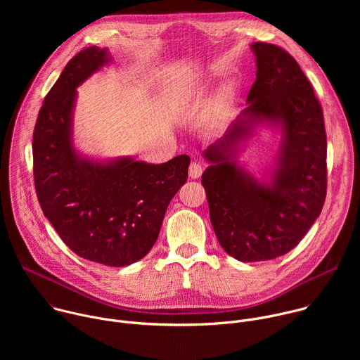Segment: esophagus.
<instances>
[{
  "mask_svg": "<svg viewBox=\"0 0 360 360\" xmlns=\"http://www.w3.org/2000/svg\"><path fill=\"white\" fill-rule=\"evenodd\" d=\"M202 171H203V168H202L200 162H198V161H192L191 162V165H189V176L192 179H198L202 175Z\"/></svg>",
  "mask_w": 360,
  "mask_h": 360,
  "instance_id": "esophagus-1",
  "label": "esophagus"
}]
</instances>
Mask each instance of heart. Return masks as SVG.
<instances>
[{"label": "heart", "mask_w": 360, "mask_h": 360, "mask_svg": "<svg viewBox=\"0 0 360 360\" xmlns=\"http://www.w3.org/2000/svg\"><path fill=\"white\" fill-rule=\"evenodd\" d=\"M235 89H236V85H235L233 81H226L221 85V88L218 89V92L215 95L214 104H212V114L214 115L222 114L228 108V105L231 104V101L233 98ZM188 101H189L188 94H179L174 98V105H175V108H182L188 104Z\"/></svg>", "instance_id": "obj_1"}]
</instances>
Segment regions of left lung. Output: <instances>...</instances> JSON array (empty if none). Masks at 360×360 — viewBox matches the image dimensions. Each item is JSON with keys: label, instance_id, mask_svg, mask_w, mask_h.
<instances>
[{"label": "left lung", "instance_id": "1", "mask_svg": "<svg viewBox=\"0 0 360 360\" xmlns=\"http://www.w3.org/2000/svg\"><path fill=\"white\" fill-rule=\"evenodd\" d=\"M256 81L248 107L203 152L202 174L219 245L240 262L269 261L293 249L321 215L326 198V131L314 88L283 48L253 42ZM261 122L279 123L283 143L269 184L239 169L236 143Z\"/></svg>", "mask_w": 360, "mask_h": 360}]
</instances>
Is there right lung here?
<instances>
[{
    "mask_svg": "<svg viewBox=\"0 0 360 360\" xmlns=\"http://www.w3.org/2000/svg\"><path fill=\"white\" fill-rule=\"evenodd\" d=\"M108 61L107 49H81L46 94L32 136L34 182L45 218L74 253L127 266L157 242L191 158L152 165L132 158L99 164L78 155L72 145L77 86Z\"/></svg>",
    "mask_w": 360,
    "mask_h": 360,
    "instance_id": "1",
    "label": "right lung"
}]
</instances>
